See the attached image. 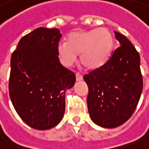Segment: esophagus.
<instances>
[{
    "label": "esophagus",
    "instance_id": "esophagus-1",
    "mask_svg": "<svg viewBox=\"0 0 149 149\" xmlns=\"http://www.w3.org/2000/svg\"><path fill=\"white\" fill-rule=\"evenodd\" d=\"M75 76H76V80H77V81L82 80V79H83L82 75L80 74V73H76V74H75Z\"/></svg>",
    "mask_w": 149,
    "mask_h": 149
}]
</instances>
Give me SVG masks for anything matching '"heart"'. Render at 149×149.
Masks as SVG:
<instances>
[{"label":"heart","mask_w":149,"mask_h":149,"mask_svg":"<svg viewBox=\"0 0 149 149\" xmlns=\"http://www.w3.org/2000/svg\"><path fill=\"white\" fill-rule=\"evenodd\" d=\"M113 47V35L106 28L74 30L69 34L68 42H59L58 54L62 63L65 66H71L77 54H80V63L85 68L96 69L108 61Z\"/></svg>","instance_id":"b5f03b06"}]
</instances>
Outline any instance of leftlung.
Returning a JSON list of instances; mask_svg holds the SVG:
<instances>
[{
    "label": "left lung",
    "mask_w": 149,
    "mask_h": 149,
    "mask_svg": "<svg viewBox=\"0 0 149 149\" xmlns=\"http://www.w3.org/2000/svg\"><path fill=\"white\" fill-rule=\"evenodd\" d=\"M120 47L98 69L84 75L88 86L87 107L91 119L104 128H115L127 121L143 91L140 56L130 40L114 31Z\"/></svg>",
    "instance_id": "1"
}]
</instances>
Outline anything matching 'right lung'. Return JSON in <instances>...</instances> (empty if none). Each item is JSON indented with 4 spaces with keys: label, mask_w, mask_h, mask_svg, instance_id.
Masks as SVG:
<instances>
[{
    "label": "right lung",
    "mask_w": 149,
    "mask_h": 149,
    "mask_svg": "<svg viewBox=\"0 0 149 149\" xmlns=\"http://www.w3.org/2000/svg\"><path fill=\"white\" fill-rule=\"evenodd\" d=\"M61 37L58 29H36L19 40L11 57V101L20 118L36 130L62 120L65 92L75 83V74L59 62Z\"/></svg>",
    "instance_id": "1"
}]
</instances>
